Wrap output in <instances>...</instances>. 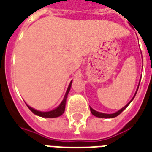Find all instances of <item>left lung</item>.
Wrapping results in <instances>:
<instances>
[{
    "mask_svg": "<svg viewBox=\"0 0 152 152\" xmlns=\"http://www.w3.org/2000/svg\"><path fill=\"white\" fill-rule=\"evenodd\" d=\"M140 82H139V83H140ZM139 85H140V83H139V84H138V87H137V91H136V93H135L134 96L132 97V99L130 100V101L129 102H128V103L126 104V105H125V106H124V107H123V108H121V110H118V111L115 112V113H101V112H98V111L95 110L94 109H92L90 106L91 112V113H92L93 115L95 116V117H97V118H115V117H117V116L119 115V114H120V113H121V112H122V111L124 110H125V109L126 108V107H127L128 106H129V105L130 102H132V100H133L134 97H135V96H136V94H137V91H138V88H139Z\"/></svg>",
    "mask_w": 152,
    "mask_h": 152,
    "instance_id": "8db88e82",
    "label": "left lung"
}]
</instances>
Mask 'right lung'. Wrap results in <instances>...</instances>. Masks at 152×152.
<instances>
[{
	"mask_svg": "<svg viewBox=\"0 0 152 152\" xmlns=\"http://www.w3.org/2000/svg\"><path fill=\"white\" fill-rule=\"evenodd\" d=\"M72 81L69 83V87H68V89L66 91V93L64 95V97L62 100V102L60 103V105L57 107H56L55 109L52 110L50 111H46V112H43V111H39L35 109L32 108L30 106H28L27 104V107L30 109V110L31 111L32 113H34L35 115H38L39 117H42V118H57V117H60L61 116L64 112V110H65V103H66V99L67 97H68V94H69V91H70V88H71L72 86Z\"/></svg>",
	"mask_w": 152,
	"mask_h": 152,
	"instance_id": "obj_1",
	"label": "right lung"
}]
</instances>
